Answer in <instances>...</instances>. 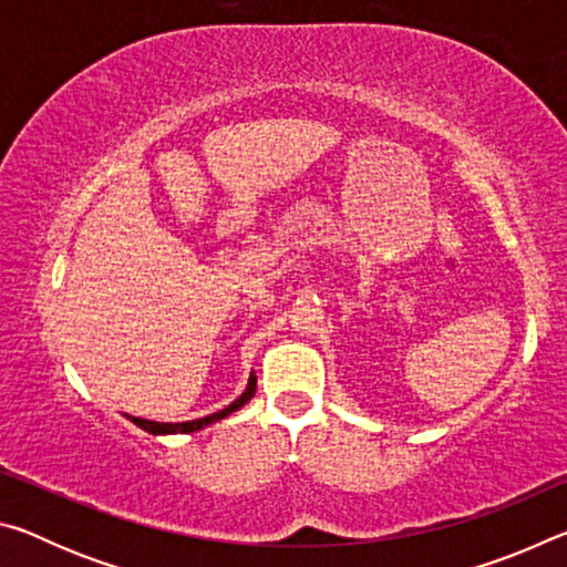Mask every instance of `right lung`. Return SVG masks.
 <instances>
[{
  "instance_id": "obj_1",
  "label": "right lung",
  "mask_w": 567,
  "mask_h": 567,
  "mask_svg": "<svg viewBox=\"0 0 567 567\" xmlns=\"http://www.w3.org/2000/svg\"><path fill=\"white\" fill-rule=\"evenodd\" d=\"M255 390H257V378L255 372L249 375L247 380V388L243 395H239L235 402H229L227 408L213 412V415H205V417H197V420H187V422H155V420H145V417H132V415H124L130 422H134V425L145 430V433L150 435H177V433H197V430H203L207 425H213V422L217 420H225L227 415H233V412H237L239 408H245L249 400L255 398Z\"/></svg>"
}]
</instances>
